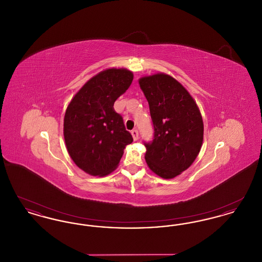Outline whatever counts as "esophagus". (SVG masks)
Returning <instances> with one entry per match:
<instances>
[{
    "instance_id": "34e87169",
    "label": "esophagus",
    "mask_w": 262,
    "mask_h": 262,
    "mask_svg": "<svg viewBox=\"0 0 262 262\" xmlns=\"http://www.w3.org/2000/svg\"><path fill=\"white\" fill-rule=\"evenodd\" d=\"M132 136H133V138H134V140H135V141L138 139V132H137V129H134V130H132Z\"/></svg>"
}]
</instances>
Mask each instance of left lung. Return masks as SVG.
I'll return each mask as SVG.
<instances>
[{"instance_id":"8db88e82","label":"left lung","mask_w":262,"mask_h":262,"mask_svg":"<svg viewBox=\"0 0 262 262\" xmlns=\"http://www.w3.org/2000/svg\"><path fill=\"white\" fill-rule=\"evenodd\" d=\"M138 83L148 101L154 126L152 142L145 143V161L153 173L173 179L190 167L201 149L204 127L200 108L171 75H145Z\"/></svg>"}]
</instances>
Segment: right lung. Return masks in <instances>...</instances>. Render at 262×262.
<instances>
[{"instance_id":"obj_1","label":"right lung","mask_w":262,"mask_h":262,"mask_svg":"<svg viewBox=\"0 0 262 262\" xmlns=\"http://www.w3.org/2000/svg\"><path fill=\"white\" fill-rule=\"evenodd\" d=\"M134 74L106 69L92 76L69 103L63 118L66 147L75 165L91 176L104 177L118 167L133 142L114 103L130 86Z\"/></svg>"}]
</instances>
